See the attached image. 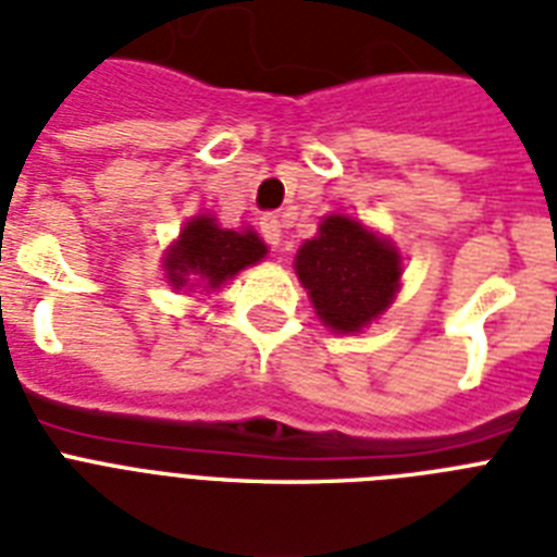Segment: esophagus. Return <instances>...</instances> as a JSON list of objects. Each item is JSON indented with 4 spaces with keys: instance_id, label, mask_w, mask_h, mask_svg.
<instances>
[{
    "instance_id": "1",
    "label": "esophagus",
    "mask_w": 557,
    "mask_h": 557,
    "mask_svg": "<svg viewBox=\"0 0 557 557\" xmlns=\"http://www.w3.org/2000/svg\"><path fill=\"white\" fill-rule=\"evenodd\" d=\"M261 235L267 238V244H273V247H278L282 244V221L275 215H267L261 218Z\"/></svg>"
}]
</instances>
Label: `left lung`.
Instances as JSON below:
<instances>
[{
  "label": "left lung",
  "mask_w": 557,
  "mask_h": 557,
  "mask_svg": "<svg viewBox=\"0 0 557 557\" xmlns=\"http://www.w3.org/2000/svg\"><path fill=\"white\" fill-rule=\"evenodd\" d=\"M293 270L315 315L333 333H359L376 322L403 287L397 244L348 212H331L296 252Z\"/></svg>",
  "instance_id": "obj_1"
}]
</instances>
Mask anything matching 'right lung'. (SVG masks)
Wrapping results in <instances>:
<instances>
[{
  "label": "right lung",
  "mask_w": 557,
  "mask_h": 557,
  "mask_svg": "<svg viewBox=\"0 0 557 557\" xmlns=\"http://www.w3.org/2000/svg\"><path fill=\"white\" fill-rule=\"evenodd\" d=\"M264 256L267 244L256 230H226L215 215L203 212L189 218L163 250V278L172 290L212 293Z\"/></svg>",
  "instance_id": "1"
}]
</instances>
